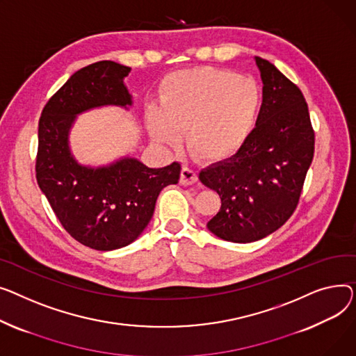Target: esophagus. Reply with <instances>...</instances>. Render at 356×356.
<instances>
[{"instance_id":"34e87169","label":"esophagus","mask_w":356,"mask_h":356,"mask_svg":"<svg viewBox=\"0 0 356 356\" xmlns=\"http://www.w3.org/2000/svg\"><path fill=\"white\" fill-rule=\"evenodd\" d=\"M197 179H198L197 172L194 170H191V168H188V166H184L182 171H181L179 182L182 185H193V184L197 182Z\"/></svg>"}]
</instances>
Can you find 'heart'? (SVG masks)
<instances>
[{
    "mask_svg": "<svg viewBox=\"0 0 356 356\" xmlns=\"http://www.w3.org/2000/svg\"><path fill=\"white\" fill-rule=\"evenodd\" d=\"M159 103L145 112L156 142L177 145L186 129V145L197 158L222 161L237 154L253 134L261 89L250 77L204 66L166 77Z\"/></svg>",
    "mask_w": 356,
    "mask_h": 356,
    "instance_id": "obj_1",
    "label": "heart"
}]
</instances>
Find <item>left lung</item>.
<instances>
[{"label":"left lung","mask_w":356,"mask_h":356,"mask_svg":"<svg viewBox=\"0 0 356 356\" xmlns=\"http://www.w3.org/2000/svg\"><path fill=\"white\" fill-rule=\"evenodd\" d=\"M263 80V103L253 134L243 148L200 172V181L221 198L207 222L217 237L257 241L295 213L315 152L303 93L270 61L256 57Z\"/></svg>","instance_id":"left-lung-1"}]
</instances>
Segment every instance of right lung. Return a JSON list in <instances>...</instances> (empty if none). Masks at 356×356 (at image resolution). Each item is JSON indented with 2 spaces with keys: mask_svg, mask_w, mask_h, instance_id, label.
Segmentation results:
<instances>
[{
  "mask_svg": "<svg viewBox=\"0 0 356 356\" xmlns=\"http://www.w3.org/2000/svg\"><path fill=\"white\" fill-rule=\"evenodd\" d=\"M131 67L103 60L77 70L46 103L38 122L35 178L63 228L100 252L131 244L152 218L159 193L179 181L181 165L148 168L135 158L109 166L79 165L69 149L76 115L132 104L123 79Z\"/></svg>",
  "mask_w": 356,
  "mask_h": 356,
  "instance_id": "right-lung-1",
  "label": "right lung"
}]
</instances>
